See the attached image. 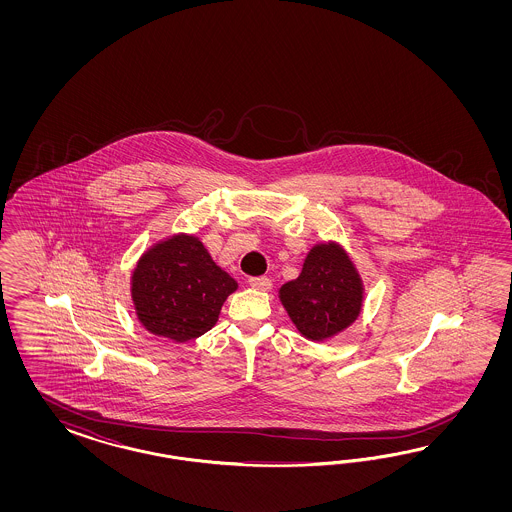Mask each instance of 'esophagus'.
I'll return each mask as SVG.
<instances>
[{
  "label": "esophagus",
  "instance_id": "esophagus-1",
  "mask_svg": "<svg viewBox=\"0 0 512 512\" xmlns=\"http://www.w3.org/2000/svg\"><path fill=\"white\" fill-rule=\"evenodd\" d=\"M249 285L253 287V289H257V291H270L272 289V281L268 278H249Z\"/></svg>",
  "mask_w": 512,
  "mask_h": 512
}]
</instances>
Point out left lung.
<instances>
[{
	"label": "left lung",
	"mask_w": 512,
	"mask_h": 512,
	"mask_svg": "<svg viewBox=\"0 0 512 512\" xmlns=\"http://www.w3.org/2000/svg\"><path fill=\"white\" fill-rule=\"evenodd\" d=\"M278 296L306 340L326 341L357 321L364 306V281L345 248L328 240L308 251L302 272L283 283Z\"/></svg>",
	"instance_id": "obj_1"
}]
</instances>
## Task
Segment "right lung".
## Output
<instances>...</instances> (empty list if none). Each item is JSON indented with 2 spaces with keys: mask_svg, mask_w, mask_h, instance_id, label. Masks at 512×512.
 I'll list each match as a JSON object with an SVG mask.
<instances>
[{
  "mask_svg": "<svg viewBox=\"0 0 512 512\" xmlns=\"http://www.w3.org/2000/svg\"><path fill=\"white\" fill-rule=\"evenodd\" d=\"M238 289L195 234H171L140 255L131 272V302L140 325L157 338H199L216 325Z\"/></svg>",
  "mask_w": 512,
  "mask_h": 512,
  "instance_id": "1",
  "label": "right lung"
}]
</instances>
